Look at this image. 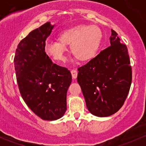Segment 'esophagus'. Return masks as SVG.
<instances>
[{
    "instance_id": "esophagus-1",
    "label": "esophagus",
    "mask_w": 146,
    "mask_h": 146,
    "mask_svg": "<svg viewBox=\"0 0 146 146\" xmlns=\"http://www.w3.org/2000/svg\"><path fill=\"white\" fill-rule=\"evenodd\" d=\"M70 73H71L72 77H73V79H76V78H77V76H78V71H77V70H71Z\"/></svg>"
}]
</instances>
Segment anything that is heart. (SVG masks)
<instances>
[{
	"label": "heart",
	"mask_w": 146,
	"mask_h": 146,
	"mask_svg": "<svg viewBox=\"0 0 146 146\" xmlns=\"http://www.w3.org/2000/svg\"><path fill=\"white\" fill-rule=\"evenodd\" d=\"M102 34L95 25H78L66 29L58 35V40L46 43L45 51L57 61L66 59V46L70 45L71 54L78 61L85 62L92 59L100 45Z\"/></svg>",
	"instance_id": "1"
}]
</instances>
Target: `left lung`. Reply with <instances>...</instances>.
Masks as SVG:
<instances>
[{
  "label": "left lung",
  "instance_id": "obj_1",
  "mask_svg": "<svg viewBox=\"0 0 146 146\" xmlns=\"http://www.w3.org/2000/svg\"><path fill=\"white\" fill-rule=\"evenodd\" d=\"M110 46L88 64L78 68L77 80L88 111L106 117L119 111L124 103L132 80L127 47L111 29Z\"/></svg>",
  "mask_w": 146,
  "mask_h": 146
}]
</instances>
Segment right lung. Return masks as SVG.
Here are the masks:
<instances>
[{"mask_svg":"<svg viewBox=\"0 0 146 146\" xmlns=\"http://www.w3.org/2000/svg\"><path fill=\"white\" fill-rule=\"evenodd\" d=\"M55 25L47 22L34 29L17 45L14 58L20 94L36 115L54 121L64 115L70 70L53 64L45 52L46 40Z\"/></svg>","mask_w":146,"mask_h":146,"instance_id":"add662e5","label":"right lung"}]
</instances>
